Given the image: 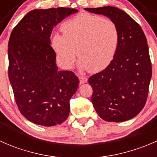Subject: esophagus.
I'll return each instance as SVG.
<instances>
[{
    "instance_id": "esophagus-1",
    "label": "esophagus",
    "mask_w": 157,
    "mask_h": 157,
    "mask_svg": "<svg viewBox=\"0 0 157 157\" xmlns=\"http://www.w3.org/2000/svg\"><path fill=\"white\" fill-rule=\"evenodd\" d=\"M79 80H80V83L83 84V83H86V82H87L88 79L86 78V77H83V76H80V77H79Z\"/></svg>"
}]
</instances>
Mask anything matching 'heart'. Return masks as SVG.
<instances>
[{"mask_svg": "<svg viewBox=\"0 0 157 157\" xmlns=\"http://www.w3.org/2000/svg\"><path fill=\"white\" fill-rule=\"evenodd\" d=\"M64 34L55 33L51 44L59 64L66 69L73 67L77 51L78 66L97 73L111 64L119 44V31L110 19L82 13L61 26Z\"/></svg>", "mask_w": 157, "mask_h": 157, "instance_id": "obj_1", "label": "heart"}]
</instances>
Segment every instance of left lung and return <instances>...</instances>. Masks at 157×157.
<instances>
[{
	"label": "left lung",
	"mask_w": 157,
	"mask_h": 157,
	"mask_svg": "<svg viewBox=\"0 0 157 157\" xmlns=\"http://www.w3.org/2000/svg\"><path fill=\"white\" fill-rule=\"evenodd\" d=\"M106 16L119 31L115 56L105 70L91 76V100L95 110L106 121L121 122L140 113L146 104L152 76L146 36L140 25L115 7L85 8Z\"/></svg>",
	"instance_id": "1"
}]
</instances>
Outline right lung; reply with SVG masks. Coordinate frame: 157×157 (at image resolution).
I'll return each mask as SVG.
<instances>
[{
  "mask_svg": "<svg viewBox=\"0 0 157 157\" xmlns=\"http://www.w3.org/2000/svg\"><path fill=\"white\" fill-rule=\"evenodd\" d=\"M76 9L31 10L14 27L8 42V76L22 115L49 127L64 122L79 80L74 72L58 71L51 46L53 28Z\"/></svg>",
  "mask_w": 157,
  "mask_h": 157,
  "instance_id": "obj_1",
  "label": "right lung"
}]
</instances>
